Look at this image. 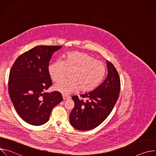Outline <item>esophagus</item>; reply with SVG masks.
<instances>
[{"label": "esophagus", "instance_id": "34e87169", "mask_svg": "<svg viewBox=\"0 0 156 156\" xmlns=\"http://www.w3.org/2000/svg\"><path fill=\"white\" fill-rule=\"evenodd\" d=\"M70 98L69 96H65V95L63 96V100H67V99H69Z\"/></svg>", "mask_w": 156, "mask_h": 156}]
</instances>
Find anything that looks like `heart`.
Instances as JSON below:
<instances>
[{
  "label": "heart",
  "instance_id": "1",
  "mask_svg": "<svg viewBox=\"0 0 156 156\" xmlns=\"http://www.w3.org/2000/svg\"><path fill=\"white\" fill-rule=\"evenodd\" d=\"M105 64L84 52H71L63 61H56L48 66L49 73L55 82L63 80L67 73L69 80L55 84L54 90L63 94H70L80 90L93 91L104 80L106 74Z\"/></svg>",
  "mask_w": 156,
  "mask_h": 156
}]
</instances>
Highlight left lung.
<instances>
[{"mask_svg": "<svg viewBox=\"0 0 156 156\" xmlns=\"http://www.w3.org/2000/svg\"><path fill=\"white\" fill-rule=\"evenodd\" d=\"M108 74L105 81L89 93L81 95L85 100L72 96L75 107L70 114L71 125L76 129L86 131L102 123L112 112L119 96L120 80L114 65L107 62Z\"/></svg>", "mask_w": 156, "mask_h": 156, "instance_id": "8db88e82", "label": "left lung"}]
</instances>
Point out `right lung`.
Masks as SVG:
<instances>
[{"label":"right lung","mask_w":156,"mask_h":156,"mask_svg":"<svg viewBox=\"0 0 156 156\" xmlns=\"http://www.w3.org/2000/svg\"><path fill=\"white\" fill-rule=\"evenodd\" d=\"M62 46H38L20 55L9 78V93L19 116L27 123L39 126L49 119L52 108L63 101L58 91L46 90L52 84L49 63Z\"/></svg>","instance_id":"right-lung-1"}]
</instances>
